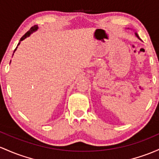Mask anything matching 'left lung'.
Here are the masks:
<instances>
[{"instance_id":"8db88e82","label":"left lung","mask_w":159,"mask_h":159,"mask_svg":"<svg viewBox=\"0 0 159 159\" xmlns=\"http://www.w3.org/2000/svg\"><path fill=\"white\" fill-rule=\"evenodd\" d=\"M136 35H137V38H139V36H138V35H137V34H136Z\"/></svg>"}]
</instances>
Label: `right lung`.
Instances as JSON below:
<instances>
[{"label": "right lung", "mask_w": 159, "mask_h": 159, "mask_svg": "<svg viewBox=\"0 0 159 159\" xmlns=\"http://www.w3.org/2000/svg\"><path fill=\"white\" fill-rule=\"evenodd\" d=\"M37 29H38V26H37V25H34V26H32V27H31V29H29V30L27 32H26L25 34H24V35L22 36V38H21V39H20V41H22V40H24V39H25V38L29 37V36L30 35V34H31V33H32L33 31H36V30H37ZM19 44H20V43H18V45H19ZM18 45H17V46H18ZM16 48H17V47H16ZM16 48L15 49V50H16Z\"/></svg>", "instance_id": "1"}]
</instances>
